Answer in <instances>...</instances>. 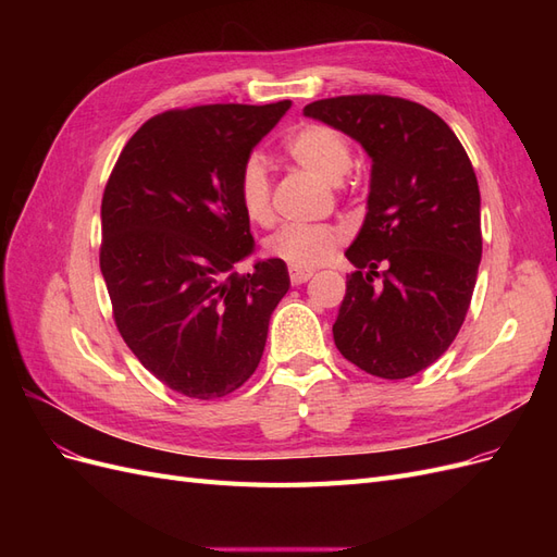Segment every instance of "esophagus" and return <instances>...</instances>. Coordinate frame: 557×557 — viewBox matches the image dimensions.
<instances>
[{"instance_id": "obj_1", "label": "esophagus", "mask_w": 557, "mask_h": 557, "mask_svg": "<svg viewBox=\"0 0 557 557\" xmlns=\"http://www.w3.org/2000/svg\"><path fill=\"white\" fill-rule=\"evenodd\" d=\"M311 276H313L311 269H295V267H290V281H293V285L307 283Z\"/></svg>"}]
</instances>
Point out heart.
<instances>
[{"mask_svg": "<svg viewBox=\"0 0 557 557\" xmlns=\"http://www.w3.org/2000/svg\"><path fill=\"white\" fill-rule=\"evenodd\" d=\"M285 150L290 158L327 183H339L352 164L348 139L334 127L309 123L295 129ZM239 205L250 223L272 221V188L260 156H250L239 172ZM339 232L330 225H285L267 239V250L295 269H315L332 260L339 248Z\"/></svg>", "mask_w": 557, "mask_h": 557, "instance_id": "heart-1", "label": "heart"}]
</instances>
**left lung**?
I'll use <instances>...</instances> for the list:
<instances>
[{"mask_svg": "<svg viewBox=\"0 0 557 557\" xmlns=\"http://www.w3.org/2000/svg\"><path fill=\"white\" fill-rule=\"evenodd\" d=\"M305 115L372 160L367 215L346 250L356 272L332 334L379 379H409L460 332L481 262V193L462 144L430 109L387 95L318 99ZM385 265L376 286L377 267Z\"/></svg>", "mask_w": 557, "mask_h": 557, "instance_id": "obj_1", "label": "left lung"}]
</instances>
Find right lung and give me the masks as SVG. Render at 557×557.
<instances>
[{
  "label": "right lung",
  "instance_id": "obj_1",
  "mask_svg": "<svg viewBox=\"0 0 557 557\" xmlns=\"http://www.w3.org/2000/svg\"><path fill=\"white\" fill-rule=\"evenodd\" d=\"M290 104L160 113L125 144L107 183L99 267L117 332L185 397H225L250 379L290 288L278 258L234 272L256 252L239 172Z\"/></svg>",
  "mask_w": 557,
  "mask_h": 557
}]
</instances>
